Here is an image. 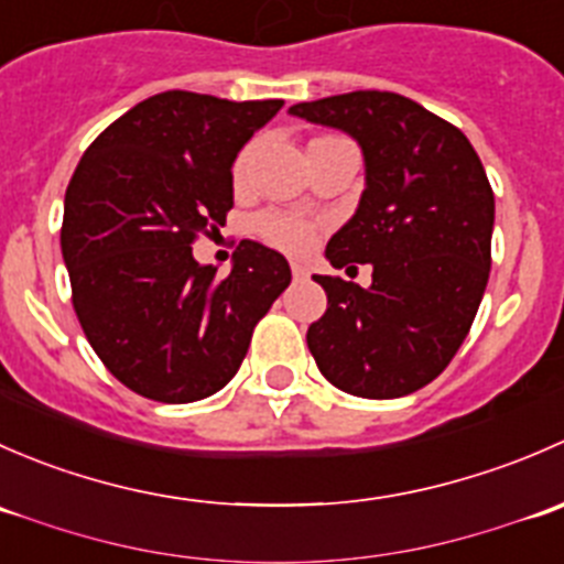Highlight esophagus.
Wrapping results in <instances>:
<instances>
[{"instance_id": "obj_1", "label": "esophagus", "mask_w": 564, "mask_h": 564, "mask_svg": "<svg viewBox=\"0 0 564 564\" xmlns=\"http://www.w3.org/2000/svg\"><path fill=\"white\" fill-rule=\"evenodd\" d=\"M292 275H294V281H308L311 270L305 264H297V261H294V264H292Z\"/></svg>"}]
</instances>
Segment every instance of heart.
Wrapping results in <instances>:
<instances>
[{
    "label": "heart",
    "instance_id": "1",
    "mask_svg": "<svg viewBox=\"0 0 564 564\" xmlns=\"http://www.w3.org/2000/svg\"><path fill=\"white\" fill-rule=\"evenodd\" d=\"M248 152H242L237 158V176L246 172ZM259 231L267 242H272L275 248L289 250V253H303L314 246L316 240V226L308 224L300 215L289 213H267L259 218Z\"/></svg>",
    "mask_w": 564,
    "mask_h": 564
}]
</instances>
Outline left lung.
Instances as JSON below:
<instances>
[{
	"instance_id": "left-lung-1",
	"label": "left lung",
	"mask_w": 564,
	"mask_h": 564,
	"mask_svg": "<svg viewBox=\"0 0 564 564\" xmlns=\"http://www.w3.org/2000/svg\"><path fill=\"white\" fill-rule=\"evenodd\" d=\"M292 117L360 144L366 191L327 242L335 270L371 264L362 289L316 275L327 311L308 349L329 384L401 398L434 382L464 344L491 270L494 191L456 124L395 93L360 89L297 104Z\"/></svg>"
}]
</instances>
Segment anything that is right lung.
<instances>
[{"label":"right lung","mask_w":564,"mask_h":564,"mask_svg":"<svg viewBox=\"0 0 564 564\" xmlns=\"http://www.w3.org/2000/svg\"><path fill=\"white\" fill-rule=\"evenodd\" d=\"M281 106L152 95L76 166L62 218L73 308L95 355L139 395L191 403L226 388L292 281L289 261L261 242L242 240L226 278L191 248L226 224L237 152Z\"/></svg>","instance_id":"1"}]
</instances>
